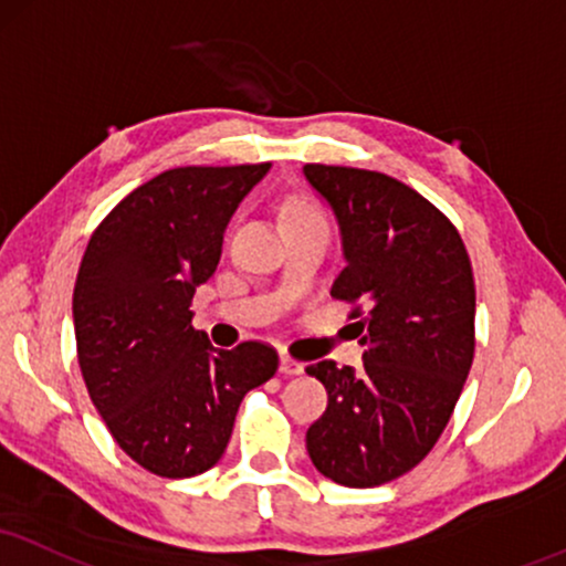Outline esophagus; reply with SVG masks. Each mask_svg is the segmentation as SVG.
Wrapping results in <instances>:
<instances>
[{
  "label": "esophagus",
  "mask_w": 566,
  "mask_h": 566,
  "mask_svg": "<svg viewBox=\"0 0 566 566\" xmlns=\"http://www.w3.org/2000/svg\"><path fill=\"white\" fill-rule=\"evenodd\" d=\"M281 373L283 375H302L304 365L302 361H296L294 357H289V354H281Z\"/></svg>",
  "instance_id": "esophagus-1"
}]
</instances>
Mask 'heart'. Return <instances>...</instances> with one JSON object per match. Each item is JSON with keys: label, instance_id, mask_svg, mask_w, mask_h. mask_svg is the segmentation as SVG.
<instances>
[{"label": "heart", "instance_id": "obj_1", "mask_svg": "<svg viewBox=\"0 0 566 566\" xmlns=\"http://www.w3.org/2000/svg\"><path fill=\"white\" fill-rule=\"evenodd\" d=\"M285 220H296V218H323L315 207L306 205V201H294V205L285 207Z\"/></svg>", "mask_w": 566, "mask_h": 566}]
</instances>
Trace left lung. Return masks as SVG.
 <instances>
[{"label":"left lung","instance_id":"8db88e82","mask_svg":"<svg viewBox=\"0 0 566 566\" xmlns=\"http://www.w3.org/2000/svg\"><path fill=\"white\" fill-rule=\"evenodd\" d=\"M338 220L365 365L312 361L327 409L306 430L312 464L346 488L401 478L428 457L475 357V281L459 230L415 188L375 170L304 165Z\"/></svg>","mask_w":566,"mask_h":566}]
</instances>
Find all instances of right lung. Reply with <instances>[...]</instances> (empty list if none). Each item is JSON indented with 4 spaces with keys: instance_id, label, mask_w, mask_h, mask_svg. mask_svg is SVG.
Here are the masks:
<instances>
[{
    "instance_id": "1",
    "label": "right lung",
    "mask_w": 566,
    "mask_h": 566,
    "mask_svg": "<svg viewBox=\"0 0 566 566\" xmlns=\"http://www.w3.org/2000/svg\"><path fill=\"white\" fill-rule=\"evenodd\" d=\"M270 163L176 167L99 222L73 291L78 365L117 446L159 478L220 462L235 411L277 369L262 340L214 348L191 302L218 270L222 233Z\"/></svg>"
}]
</instances>
